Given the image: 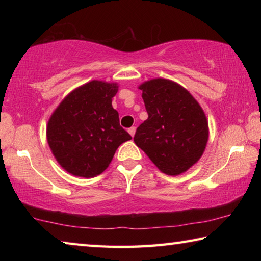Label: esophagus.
Listing matches in <instances>:
<instances>
[{
	"instance_id": "34e87169",
	"label": "esophagus",
	"mask_w": 261,
	"mask_h": 261,
	"mask_svg": "<svg viewBox=\"0 0 261 261\" xmlns=\"http://www.w3.org/2000/svg\"><path fill=\"white\" fill-rule=\"evenodd\" d=\"M127 132H129L131 137H134V136H135V134H136V127H135V126H131L130 129L127 130Z\"/></svg>"
}]
</instances>
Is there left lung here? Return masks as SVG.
<instances>
[{
	"label": "left lung",
	"instance_id": "obj_1",
	"mask_svg": "<svg viewBox=\"0 0 261 261\" xmlns=\"http://www.w3.org/2000/svg\"><path fill=\"white\" fill-rule=\"evenodd\" d=\"M148 118L134 140L162 173L177 176L201 158L208 140V122L197 100L179 84L155 78L141 84Z\"/></svg>",
	"mask_w": 261,
	"mask_h": 261
}]
</instances>
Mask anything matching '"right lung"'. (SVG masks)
Listing matches in <instances>:
<instances>
[{"instance_id":"obj_1","label":"right lung","mask_w":261,"mask_h":261,"mask_svg":"<svg viewBox=\"0 0 261 261\" xmlns=\"http://www.w3.org/2000/svg\"><path fill=\"white\" fill-rule=\"evenodd\" d=\"M116 83L92 81L69 93L51 114L47 141L57 162L73 176L94 177L131 139L112 106Z\"/></svg>"}]
</instances>
